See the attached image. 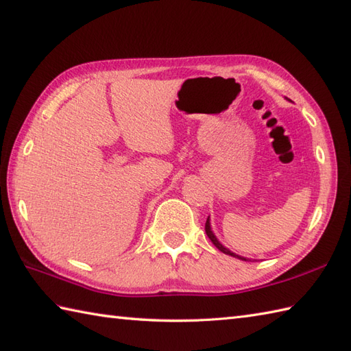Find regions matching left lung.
<instances>
[{"mask_svg":"<svg viewBox=\"0 0 351 351\" xmlns=\"http://www.w3.org/2000/svg\"><path fill=\"white\" fill-rule=\"evenodd\" d=\"M205 232H206V234H208V238L210 239V242H213L214 243V245L219 250V251H221V252H224V254H229V256H232V257H236V258H241V260H245V262H247V260L248 258H243V257H241V256H236V254H233V252L232 251H229V250H227V248H224L223 245H221V243H219L218 241H217V238H215V234L213 233V230H210V226H209V218L206 219V224H205Z\"/></svg>","mask_w":351,"mask_h":351,"instance_id":"left-lung-1","label":"left lung"}]
</instances>
